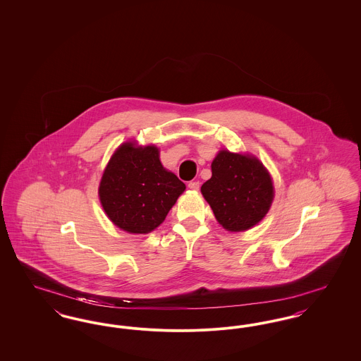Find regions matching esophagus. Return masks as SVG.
I'll list each match as a JSON object with an SVG mask.
<instances>
[{
	"mask_svg": "<svg viewBox=\"0 0 361 361\" xmlns=\"http://www.w3.org/2000/svg\"><path fill=\"white\" fill-rule=\"evenodd\" d=\"M188 188L192 189V190H199L200 183L199 181H190L188 184Z\"/></svg>",
	"mask_w": 361,
	"mask_h": 361,
	"instance_id": "obj_1",
	"label": "esophagus"
}]
</instances>
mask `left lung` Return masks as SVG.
I'll return each mask as SVG.
<instances>
[{"mask_svg":"<svg viewBox=\"0 0 361 361\" xmlns=\"http://www.w3.org/2000/svg\"><path fill=\"white\" fill-rule=\"evenodd\" d=\"M202 193L216 221L228 231H245L268 214L275 190L271 174L255 155L221 150Z\"/></svg>","mask_w":361,"mask_h":361,"instance_id":"obj_1","label":"left lung"}]
</instances>
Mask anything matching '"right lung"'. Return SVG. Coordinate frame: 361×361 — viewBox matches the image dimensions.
Returning <instances> with one entry per match:
<instances>
[{"label":"right lung","mask_w":361,"mask_h":361,"mask_svg":"<svg viewBox=\"0 0 361 361\" xmlns=\"http://www.w3.org/2000/svg\"><path fill=\"white\" fill-rule=\"evenodd\" d=\"M185 184L159 161L155 146L121 145L103 173L99 197L112 224L131 234H147L162 224Z\"/></svg>","instance_id":"1"}]
</instances>
